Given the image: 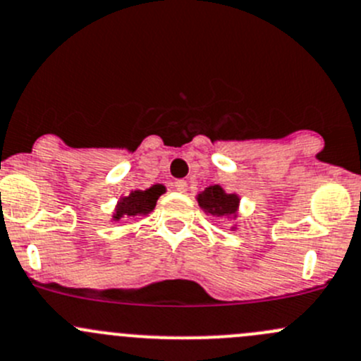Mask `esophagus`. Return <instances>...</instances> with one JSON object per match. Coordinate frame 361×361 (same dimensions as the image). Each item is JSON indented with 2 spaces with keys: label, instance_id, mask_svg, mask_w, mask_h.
I'll list each match as a JSON object with an SVG mask.
<instances>
[{
  "label": "esophagus",
  "instance_id": "esophagus-1",
  "mask_svg": "<svg viewBox=\"0 0 361 361\" xmlns=\"http://www.w3.org/2000/svg\"><path fill=\"white\" fill-rule=\"evenodd\" d=\"M174 188H176L178 192H181V194H185V192L188 190V183L185 180H178L176 183H174Z\"/></svg>",
  "mask_w": 361,
  "mask_h": 361
}]
</instances>
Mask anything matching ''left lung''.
<instances>
[{"label": "left lung", "mask_w": 361, "mask_h": 361, "mask_svg": "<svg viewBox=\"0 0 361 361\" xmlns=\"http://www.w3.org/2000/svg\"><path fill=\"white\" fill-rule=\"evenodd\" d=\"M197 202L202 212L213 216H226V219H236L238 206H240V195L227 194L220 185H209L204 190L197 194ZM231 229H236L233 226Z\"/></svg>", "instance_id": "8db88e82"}]
</instances>
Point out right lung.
<instances>
[{"label": "right lung", "mask_w": 361, "mask_h": 361, "mask_svg": "<svg viewBox=\"0 0 361 361\" xmlns=\"http://www.w3.org/2000/svg\"><path fill=\"white\" fill-rule=\"evenodd\" d=\"M164 192H166V187L160 183L153 185V187L146 188V190H132L127 197H121L118 201L116 209H114L111 220H120L123 216L148 215V213L155 209L157 201H159V197Z\"/></svg>", "instance_id": "1"}]
</instances>
